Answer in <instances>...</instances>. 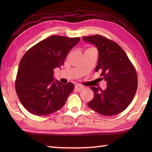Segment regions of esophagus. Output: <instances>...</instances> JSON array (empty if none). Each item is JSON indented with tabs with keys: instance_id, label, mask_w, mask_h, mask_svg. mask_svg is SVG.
<instances>
[{
	"instance_id": "1",
	"label": "esophagus",
	"mask_w": 152,
	"mask_h": 152,
	"mask_svg": "<svg viewBox=\"0 0 152 152\" xmlns=\"http://www.w3.org/2000/svg\"><path fill=\"white\" fill-rule=\"evenodd\" d=\"M83 88H84V87L82 86L79 85V84H77V85L75 86V90L76 91H80Z\"/></svg>"
}]
</instances>
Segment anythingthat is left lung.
Wrapping results in <instances>:
<instances>
[{
    "label": "left lung",
    "mask_w": 152,
    "mask_h": 152,
    "mask_svg": "<svg viewBox=\"0 0 152 152\" xmlns=\"http://www.w3.org/2000/svg\"><path fill=\"white\" fill-rule=\"evenodd\" d=\"M84 42L96 46L99 59L95 71L107 82V88L91 87L94 98L88 106L104 116L116 115L130 104L137 91V76L124 50L113 41L99 35L82 37Z\"/></svg>",
    "instance_id": "1"
}]
</instances>
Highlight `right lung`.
<instances>
[{"instance_id":"right-lung-1","label":"right lung","mask_w":152,"mask_h":152,"mask_svg":"<svg viewBox=\"0 0 152 152\" xmlns=\"http://www.w3.org/2000/svg\"><path fill=\"white\" fill-rule=\"evenodd\" d=\"M52 35L29 49L20 60L15 89L21 104L37 116L53 113L62 107L74 88L54 79L53 70L64 65L65 58L80 41Z\"/></svg>"}]
</instances>
